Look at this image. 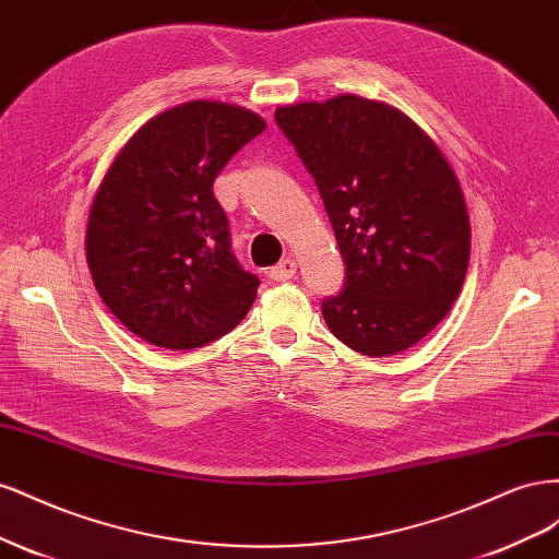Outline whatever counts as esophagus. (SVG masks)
<instances>
[{
    "label": "esophagus",
    "instance_id": "34e87169",
    "mask_svg": "<svg viewBox=\"0 0 559 559\" xmlns=\"http://www.w3.org/2000/svg\"><path fill=\"white\" fill-rule=\"evenodd\" d=\"M296 261L292 259V257H286V259H282L275 267H270V280H275V282H289L294 275H296Z\"/></svg>",
    "mask_w": 559,
    "mask_h": 559
}]
</instances>
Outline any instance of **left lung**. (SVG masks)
Masks as SVG:
<instances>
[{"instance_id":"left-lung-1","label":"left lung","mask_w":559,"mask_h":559,"mask_svg":"<svg viewBox=\"0 0 559 559\" xmlns=\"http://www.w3.org/2000/svg\"><path fill=\"white\" fill-rule=\"evenodd\" d=\"M314 177L345 261L321 306L337 341L366 357L417 345L450 312L471 257L460 179L401 109L359 95L275 109Z\"/></svg>"}]
</instances>
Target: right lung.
<instances>
[{
    "mask_svg": "<svg viewBox=\"0 0 559 559\" xmlns=\"http://www.w3.org/2000/svg\"><path fill=\"white\" fill-rule=\"evenodd\" d=\"M265 130L245 107L193 99L132 134L99 181L86 228L95 289L126 329L165 349H193L235 329L259 277L230 251L212 186Z\"/></svg>",
    "mask_w": 559,
    "mask_h": 559,
    "instance_id": "add662e5",
    "label": "right lung"
}]
</instances>
